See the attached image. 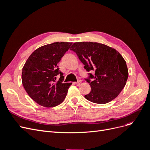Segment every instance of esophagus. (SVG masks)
I'll use <instances>...</instances> for the list:
<instances>
[{"label": "esophagus", "instance_id": "34e87169", "mask_svg": "<svg viewBox=\"0 0 150 150\" xmlns=\"http://www.w3.org/2000/svg\"><path fill=\"white\" fill-rule=\"evenodd\" d=\"M81 83V80H79V81H78V82H76V83H75V84H76L77 86H79Z\"/></svg>", "mask_w": 150, "mask_h": 150}]
</instances>
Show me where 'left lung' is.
I'll return each instance as SVG.
<instances>
[{
	"label": "left lung",
	"mask_w": 150,
	"mask_h": 150,
	"mask_svg": "<svg viewBox=\"0 0 150 150\" xmlns=\"http://www.w3.org/2000/svg\"><path fill=\"white\" fill-rule=\"evenodd\" d=\"M87 71H94L86 79L91 86V92L84 97L97 104H106L116 98L126 85L128 69L125 60L116 49L105 44L93 42H78L72 45Z\"/></svg>",
	"instance_id": "left-lung-1"
}]
</instances>
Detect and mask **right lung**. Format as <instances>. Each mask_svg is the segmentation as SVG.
<instances>
[{
	"instance_id": "add662e5",
	"label": "right lung",
	"mask_w": 150,
	"mask_h": 150,
	"mask_svg": "<svg viewBox=\"0 0 150 150\" xmlns=\"http://www.w3.org/2000/svg\"><path fill=\"white\" fill-rule=\"evenodd\" d=\"M72 42H56L38 48L27 59L22 83L29 96L39 105L52 108L61 104L72 83H63L64 76L57 64ZM60 78L57 80V76Z\"/></svg>"
}]
</instances>
